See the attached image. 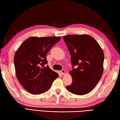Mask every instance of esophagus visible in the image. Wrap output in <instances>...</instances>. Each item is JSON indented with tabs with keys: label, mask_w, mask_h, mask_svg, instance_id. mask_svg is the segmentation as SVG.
Wrapping results in <instances>:
<instances>
[{
	"label": "esophagus",
	"mask_w": 120,
	"mask_h": 120,
	"mask_svg": "<svg viewBox=\"0 0 120 120\" xmlns=\"http://www.w3.org/2000/svg\"><path fill=\"white\" fill-rule=\"evenodd\" d=\"M60 72H61V73H62V75H64L65 74L66 71H65V70H62Z\"/></svg>",
	"instance_id": "esophagus-1"
}]
</instances>
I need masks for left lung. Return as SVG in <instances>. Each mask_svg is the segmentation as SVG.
<instances>
[{"instance_id":"8db88e82","label":"left lung","mask_w":120,"mask_h":120,"mask_svg":"<svg viewBox=\"0 0 120 120\" xmlns=\"http://www.w3.org/2000/svg\"><path fill=\"white\" fill-rule=\"evenodd\" d=\"M71 56L72 83L68 91L81 95L90 93L100 81L103 72L104 55L93 37L88 35H70L63 37ZM77 68L74 69L75 66Z\"/></svg>"}]
</instances>
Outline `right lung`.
Segmentation results:
<instances>
[{
  "label": "right lung",
  "mask_w": 120,
  "mask_h": 120,
  "mask_svg": "<svg viewBox=\"0 0 120 120\" xmlns=\"http://www.w3.org/2000/svg\"><path fill=\"white\" fill-rule=\"evenodd\" d=\"M60 37H31L23 42L14 56L17 78L29 93L47 91L58 74L48 65L46 55Z\"/></svg>",
  "instance_id": "1"
}]
</instances>
